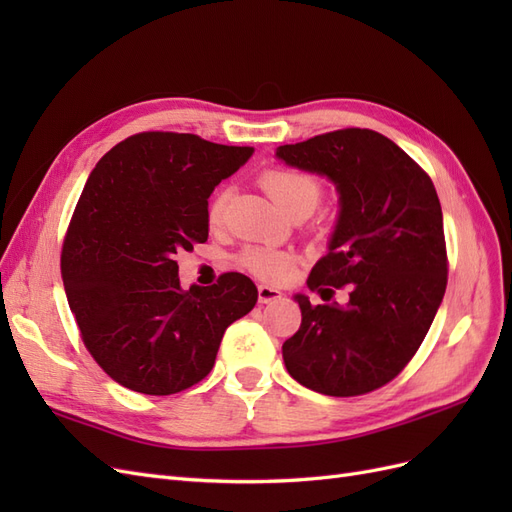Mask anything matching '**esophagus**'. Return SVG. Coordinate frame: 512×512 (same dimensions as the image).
<instances>
[{
	"label": "esophagus",
	"mask_w": 512,
	"mask_h": 512,
	"mask_svg": "<svg viewBox=\"0 0 512 512\" xmlns=\"http://www.w3.org/2000/svg\"><path fill=\"white\" fill-rule=\"evenodd\" d=\"M282 299V292L271 286H258V301L260 303H275Z\"/></svg>",
	"instance_id": "obj_1"
}]
</instances>
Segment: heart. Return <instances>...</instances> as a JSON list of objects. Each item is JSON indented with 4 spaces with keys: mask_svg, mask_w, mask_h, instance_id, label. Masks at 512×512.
Instances as JSON below:
<instances>
[{
    "mask_svg": "<svg viewBox=\"0 0 512 512\" xmlns=\"http://www.w3.org/2000/svg\"><path fill=\"white\" fill-rule=\"evenodd\" d=\"M260 185L273 198V203L284 213H312L322 200V183L305 173V170L294 168H271L260 175ZM230 192L224 188L211 198L207 218L211 226H220L226 213ZM294 254L284 250H273V247H245L237 256V265L252 273L258 280L267 284H284L294 271Z\"/></svg>",
    "mask_w": 512,
    "mask_h": 512,
    "instance_id": "1",
    "label": "heart"
}]
</instances>
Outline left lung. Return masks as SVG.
<instances>
[{
    "label": "left lung",
    "instance_id": "obj_1",
    "mask_svg": "<svg viewBox=\"0 0 512 512\" xmlns=\"http://www.w3.org/2000/svg\"><path fill=\"white\" fill-rule=\"evenodd\" d=\"M277 158L329 177L339 218L329 254L307 277L324 303L297 294L301 327L282 346L288 374L307 389L354 397L401 374L436 318L448 258L442 207L425 170L367 128L277 147ZM351 286L346 306L331 302Z\"/></svg>",
    "mask_w": 512,
    "mask_h": 512
}]
</instances>
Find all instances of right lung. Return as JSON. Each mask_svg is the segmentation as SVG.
I'll use <instances>...</instances> for the list:
<instances>
[{
  "label": "right lung",
  "instance_id": "add662e5",
  "mask_svg": "<svg viewBox=\"0 0 512 512\" xmlns=\"http://www.w3.org/2000/svg\"><path fill=\"white\" fill-rule=\"evenodd\" d=\"M252 153L196 134L141 132L91 170L61 247V280L85 348L126 389H190L213 369L224 331L256 305L241 273L183 290L175 260L207 241V198Z\"/></svg>",
  "mask_w": 512,
  "mask_h": 512
}]
</instances>
